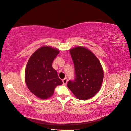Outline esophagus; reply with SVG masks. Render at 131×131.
Listing matches in <instances>:
<instances>
[{
  "mask_svg": "<svg viewBox=\"0 0 131 131\" xmlns=\"http://www.w3.org/2000/svg\"><path fill=\"white\" fill-rule=\"evenodd\" d=\"M67 81H68L67 79V78L64 79L63 80V85H66L67 84Z\"/></svg>",
  "mask_w": 131,
  "mask_h": 131,
  "instance_id": "1",
  "label": "esophagus"
}]
</instances>
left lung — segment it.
Here are the masks:
<instances>
[{
    "label": "left lung",
    "mask_w": 131,
    "mask_h": 131,
    "mask_svg": "<svg viewBox=\"0 0 131 131\" xmlns=\"http://www.w3.org/2000/svg\"><path fill=\"white\" fill-rule=\"evenodd\" d=\"M75 68L76 79L67 86L79 100H86L99 92L104 72L97 57L87 48L77 46L69 50Z\"/></svg>",
    "instance_id": "left-lung-1"
}]
</instances>
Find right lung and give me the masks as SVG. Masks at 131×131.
<instances>
[{
	"mask_svg": "<svg viewBox=\"0 0 131 131\" xmlns=\"http://www.w3.org/2000/svg\"><path fill=\"white\" fill-rule=\"evenodd\" d=\"M59 50L50 46L37 49L28 62L25 71V81L29 90L41 99H47L54 94L58 85L63 84L52 62Z\"/></svg>",
	"mask_w": 131,
	"mask_h": 131,
	"instance_id": "1",
	"label": "right lung"
}]
</instances>
